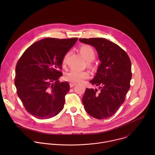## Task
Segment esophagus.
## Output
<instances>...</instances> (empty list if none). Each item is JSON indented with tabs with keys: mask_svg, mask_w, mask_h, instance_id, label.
<instances>
[{
	"mask_svg": "<svg viewBox=\"0 0 155 155\" xmlns=\"http://www.w3.org/2000/svg\"><path fill=\"white\" fill-rule=\"evenodd\" d=\"M76 85V83H72V82H71L70 83V86H71V87H74V86H75Z\"/></svg>",
	"mask_w": 155,
	"mask_h": 155,
	"instance_id": "34e87169",
	"label": "esophagus"
}]
</instances>
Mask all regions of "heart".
<instances>
[{
  "label": "heart",
  "instance_id": "b5f03b06",
  "mask_svg": "<svg viewBox=\"0 0 155 155\" xmlns=\"http://www.w3.org/2000/svg\"><path fill=\"white\" fill-rule=\"evenodd\" d=\"M80 52L82 55L85 58V59L88 61H91L95 58V51L93 48L90 45H83L80 48ZM69 56V52L67 53L63 59H62V65L64 66L67 62L68 58ZM64 79L70 82L77 83L81 82L83 80L87 79L90 77V73L87 71H81L78 70L72 69L66 73L64 75Z\"/></svg>",
  "mask_w": 155,
  "mask_h": 155
}]
</instances>
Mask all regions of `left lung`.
Here are the masks:
<instances>
[{
    "label": "left lung",
    "instance_id": "8db88e82",
    "mask_svg": "<svg viewBox=\"0 0 155 155\" xmlns=\"http://www.w3.org/2000/svg\"><path fill=\"white\" fill-rule=\"evenodd\" d=\"M93 46L101 61L92 84L97 90L86 88L82 98L88 114L97 119H105L114 115L125 100L132 77L131 62L126 52L112 41L104 38H80Z\"/></svg>",
    "mask_w": 155,
    "mask_h": 155
}]
</instances>
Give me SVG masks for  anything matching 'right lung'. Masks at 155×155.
<instances>
[{
	"label": "right lung",
	"mask_w": 155,
	"mask_h": 155,
	"mask_svg": "<svg viewBox=\"0 0 155 155\" xmlns=\"http://www.w3.org/2000/svg\"><path fill=\"white\" fill-rule=\"evenodd\" d=\"M78 38H47L33 43L19 59L15 70L17 94L26 111L38 119L58 115L69 91L60 82L62 59Z\"/></svg>",
	"instance_id": "right-lung-1"
}]
</instances>
